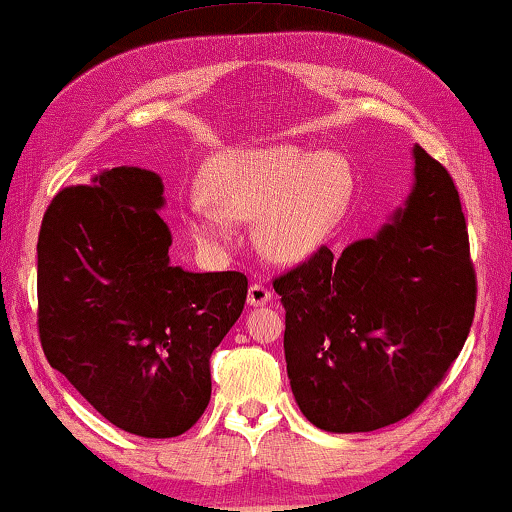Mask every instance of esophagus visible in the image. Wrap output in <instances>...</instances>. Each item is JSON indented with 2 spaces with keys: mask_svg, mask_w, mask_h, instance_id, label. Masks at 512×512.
Instances as JSON below:
<instances>
[{
  "mask_svg": "<svg viewBox=\"0 0 512 512\" xmlns=\"http://www.w3.org/2000/svg\"><path fill=\"white\" fill-rule=\"evenodd\" d=\"M272 291L268 289V286L261 284V282H254L249 286V293H247V303L254 305V307H261L270 300Z\"/></svg>",
  "mask_w": 512,
  "mask_h": 512,
  "instance_id": "1",
  "label": "esophagus"
}]
</instances>
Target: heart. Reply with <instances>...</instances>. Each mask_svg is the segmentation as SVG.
Returning a JSON list of instances; mask_svg holds the SVG:
<instances>
[{"instance_id":"heart-1","label":"heart","mask_w":512,"mask_h":512,"mask_svg":"<svg viewBox=\"0 0 512 512\" xmlns=\"http://www.w3.org/2000/svg\"><path fill=\"white\" fill-rule=\"evenodd\" d=\"M352 163L342 153L296 144L230 151L205 177L210 200L191 202L186 223L207 247H226L230 221H256L261 249L275 261L310 256L345 216L354 195Z\"/></svg>"}]
</instances>
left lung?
I'll return each instance as SVG.
<instances>
[{
  "mask_svg": "<svg viewBox=\"0 0 512 512\" xmlns=\"http://www.w3.org/2000/svg\"><path fill=\"white\" fill-rule=\"evenodd\" d=\"M391 223L335 258L319 247L275 277L293 396L314 426L375 431L412 415L471 331L478 282L450 172L422 146Z\"/></svg>",
  "mask_w": 512,
  "mask_h": 512,
  "instance_id": "1",
  "label": "left lung"
}]
</instances>
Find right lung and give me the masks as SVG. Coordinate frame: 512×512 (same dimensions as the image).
<instances>
[{
    "label": "right lung",
    "instance_id": "obj_1",
    "mask_svg": "<svg viewBox=\"0 0 512 512\" xmlns=\"http://www.w3.org/2000/svg\"><path fill=\"white\" fill-rule=\"evenodd\" d=\"M163 181L114 167L48 205L37 326L48 363L118 429L174 438L212 398L209 356L244 310L247 275L170 263Z\"/></svg>",
    "mask_w": 512,
    "mask_h": 512
}]
</instances>
